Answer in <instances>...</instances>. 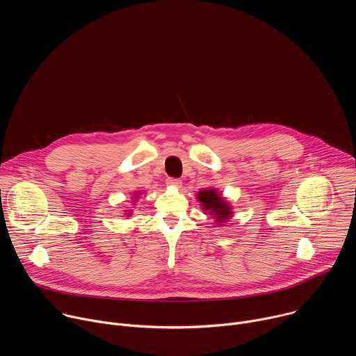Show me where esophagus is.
<instances>
[{
  "label": "esophagus",
  "instance_id": "34e87169",
  "mask_svg": "<svg viewBox=\"0 0 356 356\" xmlns=\"http://www.w3.org/2000/svg\"><path fill=\"white\" fill-rule=\"evenodd\" d=\"M166 184L168 186H173V187H180L181 186V180L176 179V177H169V179H166Z\"/></svg>",
  "mask_w": 356,
  "mask_h": 356
}]
</instances>
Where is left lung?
Returning a JSON list of instances; mask_svg holds the SVG:
<instances>
[{
	"label": "left lung",
	"mask_w": 356,
	"mask_h": 356,
	"mask_svg": "<svg viewBox=\"0 0 356 356\" xmlns=\"http://www.w3.org/2000/svg\"><path fill=\"white\" fill-rule=\"evenodd\" d=\"M198 198L202 202L206 210H210L211 213H216L217 217H220V220H225L229 217V206H227L225 202L220 198V195L214 191V190H209V191H201L198 193Z\"/></svg>",
	"instance_id": "1"
}]
</instances>
